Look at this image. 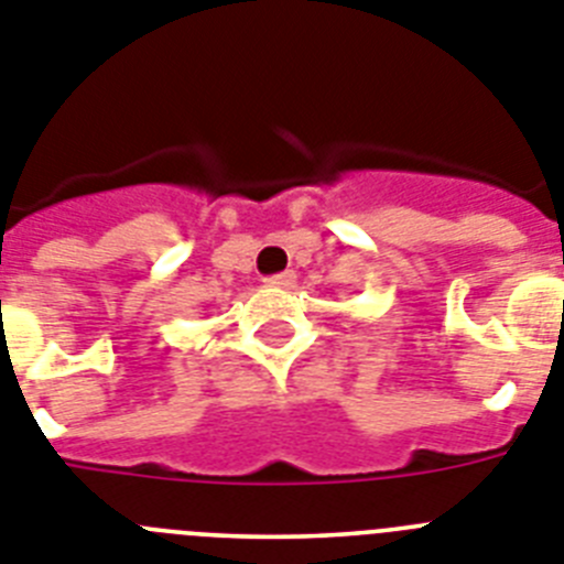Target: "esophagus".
<instances>
[{"mask_svg":"<svg viewBox=\"0 0 564 564\" xmlns=\"http://www.w3.org/2000/svg\"><path fill=\"white\" fill-rule=\"evenodd\" d=\"M295 272L292 269H286V272H281V275H272L267 278V286H278V289H292L295 286Z\"/></svg>","mask_w":564,"mask_h":564,"instance_id":"1","label":"esophagus"}]
</instances>
